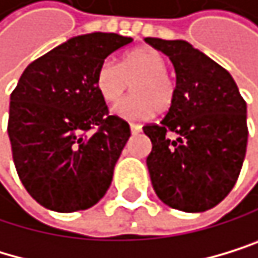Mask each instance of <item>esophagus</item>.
Instances as JSON below:
<instances>
[{
    "label": "esophagus",
    "instance_id": "1",
    "mask_svg": "<svg viewBox=\"0 0 258 258\" xmlns=\"http://www.w3.org/2000/svg\"><path fill=\"white\" fill-rule=\"evenodd\" d=\"M130 128H132V133H140L143 126L140 123H130Z\"/></svg>",
    "mask_w": 258,
    "mask_h": 258
}]
</instances>
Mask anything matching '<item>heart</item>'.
<instances>
[{"label":"heart","instance_id":"obj_1","mask_svg":"<svg viewBox=\"0 0 258 258\" xmlns=\"http://www.w3.org/2000/svg\"><path fill=\"white\" fill-rule=\"evenodd\" d=\"M165 56L152 47H138L123 55L120 64L106 60L96 71L95 85L106 103L122 100L133 82L135 95L122 101L115 112L130 120L151 117L155 109L166 111L176 96V85L166 74Z\"/></svg>","mask_w":258,"mask_h":258}]
</instances>
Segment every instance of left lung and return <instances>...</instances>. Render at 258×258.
Wrapping results in <instances>:
<instances>
[{"label":"left lung","mask_w":258,"mask_h":258,"mask_svg":"<svg viewBox=\"0 0 258 258\" xmlns=\"http://www.w3.org/2000/svg\"><path fill=\"white\" fill-rule=\"evenodd\" d=\"M146 42L168 55L176 71L168 114L143 126L152 141L146 163L154 190L174 209L203 213L236 184L249 135L246 101L230 73L187 41Z\"/></svg>","instance_id":"left-lung-1"}]
</instances>
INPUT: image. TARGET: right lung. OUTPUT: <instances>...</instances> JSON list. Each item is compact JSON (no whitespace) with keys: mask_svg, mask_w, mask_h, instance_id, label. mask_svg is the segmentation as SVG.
Returning a JSON list of instances; mask_svg holds the SVG:
<instances>
[{"mask_svg":"<svg viewBox=\"0 0 258 258\" xmlns=\"http://www.w3.org/2000/svg\"><path fill=\"white\" fill-rule=\"evenodd\" d=\"M133 39L115 33L71 38L27 66L11 93L8 135L17 174L44 208L74 213L109 188L130 125L111 115L96 71Z\"/></svg>","mask_w":258,"mask_h":258,"instance_id":"add662e5","label":"right lung"}]
</instances>
